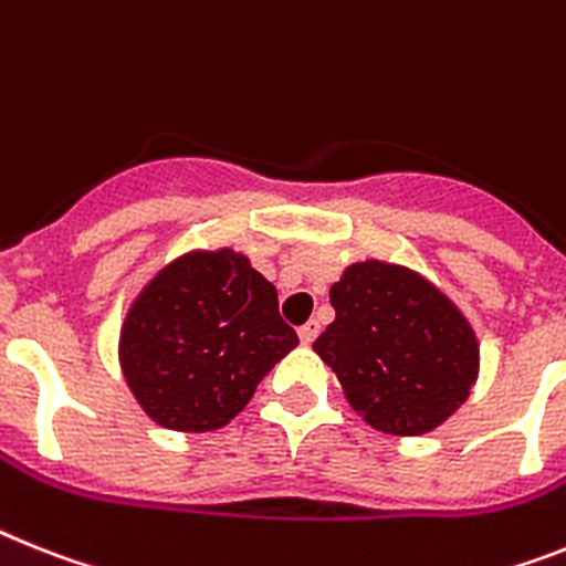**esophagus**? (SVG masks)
Listing matches in <instances>:
<instances>
[{
    "label": "esophagus",
    "instance_id": "34e87169",
    "mask_svg": "<svg viewBox=\"0 0 566 566\" xmlns=\"http://www.w3.org/2000/svg\"><path fill=\"white\" fill-rule=\"evenodd\" d=\"M319 322L316 319H311V322H305V325L298 327V339L305 342V345H311L313 339H316V336H319Z\"/></svg>",
    "mask_w": 566,
    "mask_h": 566
}]
</instances>
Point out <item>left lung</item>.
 <instances>
[{"label":"left lung","mask_w":566,"mask_h":566,"mask_svg":"<svg viewBox=\"0 0 566 566\" xmlns=\"http://www.w3.org/2000/svg\"><path fill=\"white\" fill-rule=\"evenodd\" d=\"M331 305L336 319L313 350L374 429L426 434L467 400L478 379V339L426 279L397 264L359 261L331 287Z\"/></svg>","instance_id":"8db88e82"}]
</instances>
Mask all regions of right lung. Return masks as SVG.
<instances>
[{"instance_id": "add662e5", "label": "right lung", "mask_w": 566, "mask_h": 566, "mask_svg": "<svg viewBox=\"0 0 566 566\" xmlns=\"http://www.w3.org/2000/svg\"><path fill=\"white\" fill-rule=\"evenodd\" d=\"M298 345L275 287L232 250L189 253L132 305L120 365L146 415L172 431L221 429Z\"/></svg>"}]
</instances>
